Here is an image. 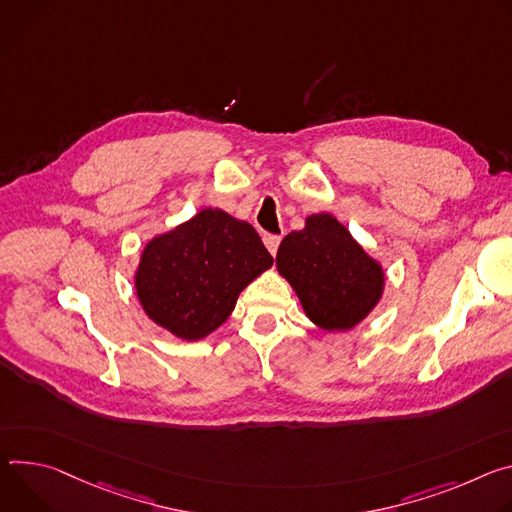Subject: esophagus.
Wrapping results in <instances>:
<instances>
[{
  "label": "esophagus",
  "instance_id": "34e87169",
  "mask_svg": "<svg viewBox=\"0 0 512 512\" xmlns=\"http://www.w3.org/2000/svg\"><path fill=\"white\" fill-rule=\"evenodd\" d=\"M278 244H280V238H278V236H272V234H266V236H264V246H266V250H268L272 256L276 254Z\"/></svg>",
  "mask_w": 512,
  "mask_h": 512
}]
</instances>
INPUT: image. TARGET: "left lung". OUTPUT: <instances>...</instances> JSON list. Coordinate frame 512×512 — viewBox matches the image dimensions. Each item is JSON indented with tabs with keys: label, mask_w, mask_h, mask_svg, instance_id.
<instances>
[{
	"label": "left lung",
	"mask_w": 512,
	"mask_h": 512,
	"mask_svg": "<svg viewBox=\"0 0 512 512\" xmlns=\"http://www.w3.org/2000/svg\"><path fill=\"white\" fill-rule=\"evenodd\" d=\"M276 270L297 293L311 323L350 331L384 295L386 272L331 213H311L276 252Z\"/></svg>",
	"instance_id": "left-lung-1"
}]
</instances>
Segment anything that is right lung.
I'll return each instance as SVG.
<instances>
[{
  "label": "right lung",
  "instance_id": "right-lung-1",
  "mask_svg": "<svg viewBox=\"0 0 512 512\" xmlns=\"http://www.w3.org/2000/svg\"><path fill=\"white\" fill-rule=\"evenodd\" d=\"M270 266L248 221L205 207L144 244L134 289L148 319L197 342L227 321L240 293Z\"/></svg>",
  "mask_w": 512,
  "mask_h": 512
}]
</instances>
